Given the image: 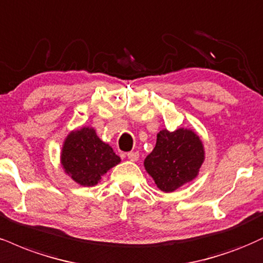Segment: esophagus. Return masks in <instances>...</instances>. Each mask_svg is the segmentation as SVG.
<instances>
[{"label":"esophagus","instance_id":"34e87169","mask_svg":"<svg viewBox=\"0 0 263 263\" xmlns=\"http://www.w3.org/2000/svg\"><path fill=\"white\" fill-rule=\"evenodd\" d=\"M127 158L129 160H132V162H136L140 158V153L138 152H129V153H127Z\"/></svg>","mask_w":263,"mask_h":263}]
</instances>
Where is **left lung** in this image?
I'll use <instances>...</instances> for the list:
<instances>
[{"instance_id": "1", "label": "left lung", "mask_w": 263, "mask_h": 263, "mask_svg": "<svg viewBox=\"0 0 263 263\" xmlns=\"http://www.w3.org/2000/svg\"><path fill=\"white\" fill-rule=\"evenodd\" d=\"M203 158V145L194 132L163 129L157 135V144L144 159V166L158 187L173 192L197 176Z\"/></svg>"}]
</instances>
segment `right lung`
I'll return each instance as SVG.
<instances>
[{"label": "right lung", "mask_w": 263, "mask_h": 263, "mask_svg": "<svg viewBox=\"0 0 263 263\" xmlns=\"http://www.w3.org/2000/svg\"><path fill=\"white\" fill-rule=\"evenodd\" d=\"M62 165L76 182L94 186L120 158L109 144L99 140L93 128L84 127L72 132L62 148Z\"/></svg>", "instance_id": "obj_1"}]
</instances>
